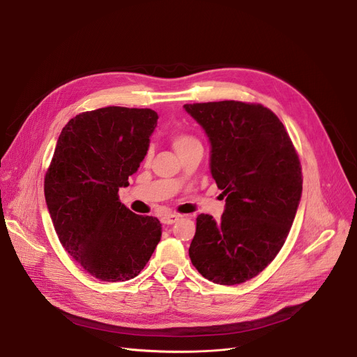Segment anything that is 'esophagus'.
I'll use <instances>...</instances> for the list:
<instances>
[{
	"label": "esophagus",
	"mask_w": 357,
	"mask_h": 357,
	"mask_svg": "<svg viewBox=\"0 0 357 357\" xmlns=\"http://www.w3.org/2000/svg\"><path fill=\"white\" fill-rule=\"evenodd\" d=\"M178 220H179V215H176V213H168V215H163V217L160 218V222H162L163 225H172V224H175Z\"/></svg>",
	"instance_id": "obj_1"
}]
</instances>
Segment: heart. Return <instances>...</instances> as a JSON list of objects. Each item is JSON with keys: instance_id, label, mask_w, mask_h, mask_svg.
<instances>
[{"instance_id": "heart-1", "label": "heart", "mask_w": 357, "mask_h": 357, "mask_svg": "<svg viewBox=\"0 0 357 357\" xmlns=\"http://www.w3.org/2000/svg\"><path fill=\"white\" fill-rule=\"evenodd\" d=\"M194 142H197V140L192 136L185 135V133H176L172 137V145H174L175 151H179L188 145H191V144H194Z\"/></svg>"}]
</instances>
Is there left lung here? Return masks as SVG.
Returning a JSON list of instances; mask_svg holds the SVG:
<instances>
[{
	"instance_id": "obj_1",
	"label": "left lung",
	"mask_w": 357,
	"mask_h": 357,
	"mask_svg": "<svg viewBox=\"0 0 357 357\" xmlns=\"http://www.w3.org/2000/svg\"><path fill=\"white\" fill-rule=\"evenodd\" d=\"M183 109L208 137L211 175L227 197L221 221L198 215L189 257L206 280L241 284L263 271L287 238L303 191L300 160L264 106L224 100Z\"/></svg>"
}]
</instances>
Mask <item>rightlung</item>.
I'll list each match as a JSON object with an SVG mask.
<instances>
[{"label": "right lung", "instance_id": "right-lung-1", "mask_svg": "<svg viewBox=\"0 0 357 357\" xmlns=\"http://www.w3.org/2000/svg\"><path fill=\"white\" fill-rule=\"evenodd\" d=\"M151 109L109 106L63 128L44 179L47 209L66 251L102 281L136 277L160 241V222L119 201L158 125Z\"/></svg>", "mask_w": 357, "mask_h": 357}]
</instances>
